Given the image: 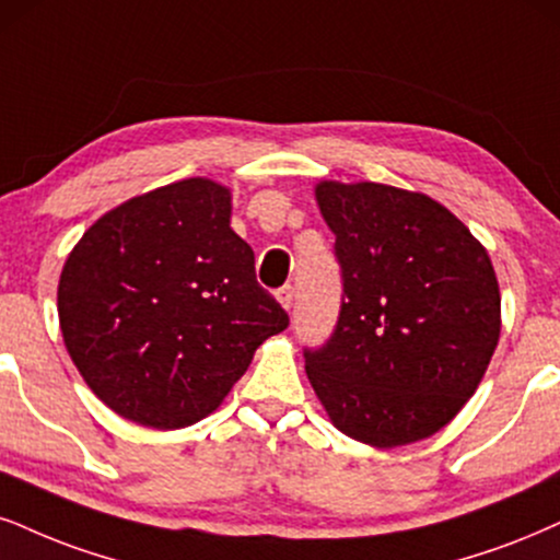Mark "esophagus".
Returning <instances> with one entry per match:
<instances>
[{"label": "esophagus", "instance_id": "34e87169", "mask_svg": "<svg viewBox=\"0 0 560 560\" xmlns=\"http://www.w3.org/2000/svg\"><path fill=\"white\" fill-rule=\"evenodd\" d=\"M275 295H278L282 308H285V312H291V308H293V285H282Z\"/></svg>", "mask_w": 560, "mask_h": 560}]
</instances>
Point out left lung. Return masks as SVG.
Wrapping results in <instances>:
<instances>
[{"mask_svg":"<svg viewBox=\"0 0 560 560\" xmlns=\"http://www.w3.org/2000/svg\"><path fill=\"white\" fill-rule=\"evenodd\" d=\"M342 303L306 376L345 436L392 448L441 431L475 395L501 335L491 257L436 199L322 182Z\"/></svg>","mask_w":560,"mask_h":560,"instance_id":"1","label":"left lung"}]
</instances>
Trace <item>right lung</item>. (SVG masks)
I'll return each instance as SVG.
<instances>
[{
  "label": "right lung",
  "mask_w": 560,
  "mask_h": 560,
  "mask_svg": "<svg viewBox=\"0 0 560 560\" xmlns=\"http://www.w3.org/2000/svg\"><path fill=\"white\" fill-rule=\"evenodd\" d=\"M67 353L101 402L174 431L218 410L254 350L288 327L231 228V191L184 178L88 228L59 278Z\"/></svg>",
  "instance_id": "1"
}]
</instances>
